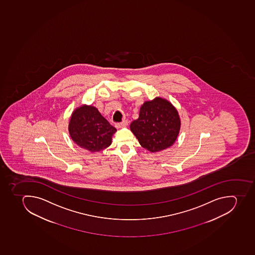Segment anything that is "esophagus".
I'll use <instances>...</instances> for the list:
<instances>
[{
	"mask_svg": "<svg viewBox=\"0 0 255 255\" xmlns=\"http://www.w3.org/2000/svg\"><path fill=\"white\" fill-rule=\"evenodd\" d=\"M128 125V120H124L123 122L116 124V127L117 128H123V127H126Z\"/></svg>",
	"mask_w": 255,
	"mask_h": 255,
	"instance_id": "esophagus-1",
	"label": "esophagus"
}]
</instances>
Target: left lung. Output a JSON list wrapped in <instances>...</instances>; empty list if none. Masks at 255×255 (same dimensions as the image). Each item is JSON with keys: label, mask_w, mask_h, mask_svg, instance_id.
Returning <instances> with one entry per match:
<instances>
[{"label": "left lung", "mask_w": 255, "mask_h": 255, "mask_svg": "<svg viewBox=\"0 0 255 255\" xmlns=\"http://www.w3.org/2000/svg\"><path fill=\"white\" fill-rule=\"evenodd\" d=\"M179 116L171 103L156 98L145 102L139 110V118L130 125L140 145L150 152H158L175 142L180 130Z\"/></svg>", "instance_id": "8db88e82"}]
</instances>
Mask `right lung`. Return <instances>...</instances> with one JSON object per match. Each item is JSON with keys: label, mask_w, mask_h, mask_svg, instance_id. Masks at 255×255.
Wrapping results in <instances>:
<instances>
[{"label": "right lung", "mask_w": 255, "mask_h": 255, "mask_svg": "<svg viewBox=\"0 0 255 255\" xmlns=\"http://www.w3.org/2000/svg\"><path fill=\"white\" fill-rule=\"evenodd\" d=\"M69 130L77 145L90 152H99L111 145L116 129L97 108L83 106L75 110L71 116Z\"/></svg>", "instance_id": "obj_1"}]
</instances>
